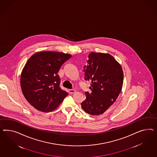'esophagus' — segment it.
<instances>
[{
    "mask_svg": "<svg viewBox=\"0 0 157 157\" xmlns=\"http://www.w3.org/2000/svg\"><path fill=\"white\" fill-rule=\"evenodd\" d=\"M75 90L74 89H70L68 90V92L70 93V94H74V93H75Z\"/></svg>",
    "mask_w": 157,
    "mask_h": 157,
    "instance_id": "34e87169",
    "label": "esophagus"
}]
</instances>
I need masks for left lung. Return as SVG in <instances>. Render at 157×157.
Returning a JSON list of instances; mask_svg holds the SVG:
<instances>
[{
  "label": "left lung",
  "instance_id": "obj_1",
  "mask_svg": "<svg viewBox=\"0 0 157 157\" xmlns=\"http://www.w3.org/2000/svg\"><path fill=\"white\" fill-rule=\"evenodd\" d=\"M83 67L86 81L91 82V92H85L82 109L92 115L102 114L116 101L123 86L121 64L109 54L91 52Z\"/></svg>",
  "mask_w": 157,
  "mask_h": 157
}]
</instances>
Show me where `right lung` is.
<instances>
[{
	"label": "right lung",
	"mask_w": 157,
	"mask_h": 157,
	"mask_svg": "<svg viewBox=\"0 0 157 157\" xmlns=\"http://www.w3.org/2000/svg\"><path fill=\"white\" fill-rule=\"evenodd\" d=\"M71 57L63 52L41 51L27 60L21 71V86L26 100L34 108L50 112L63 102L68 94L60 87L57 73Z\"/></svg>",
	"instance_id": "1"
}]
</instances>
